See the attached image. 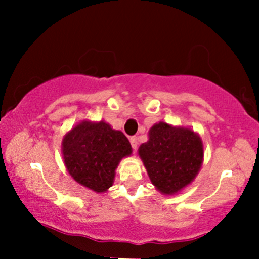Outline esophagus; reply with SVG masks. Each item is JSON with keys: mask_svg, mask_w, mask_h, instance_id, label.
I'll return each mask as SVG.
<instances>
[{"mask_svg": "<svg viewBox=\"0 0 259 259\" xmlns=\"http://www.w3.org/2000/svg\"><path fill=\"white\" fill-rule=\"evenodd\" d=\"M130 144H132V147L134 150H136V148H138V138H136V136H132V138H130Z\"/></svg>", "mask_w": 259, "mask_h": 259, "instance_id": "1", "label": "esophagus"}]
</instances>
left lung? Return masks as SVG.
Listing matches in <instances>:
<instances>
[{
    "label": "left lung",
    "mask_w": 259,
    "mask_h": 259,
    "mask_svg": "<svg viewBox=\"0 0 259 259\" xmlns=\"http://www.w3.org/2000/svg\"><path fill=\"white\" fill-rule=\"evenodd\" d=\"M148 138L140 146L139 154L157 190L173 195L189 185L203 160L200 136L190 129L160 121L151 127Z\"/></svg>",
    "instance_id": "8db88e82"
}]
</instances>
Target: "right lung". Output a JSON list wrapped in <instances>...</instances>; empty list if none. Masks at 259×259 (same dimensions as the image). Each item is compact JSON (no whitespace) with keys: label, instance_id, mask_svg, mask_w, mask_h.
<instances>
[{"label":"right lung","instance_id":"right-lung-1","mask_svg":"<svg viewBox=\"0 0 259 259\" xmlns=\"http://www.w3.org/2000/svg\"><path fill=\"white\" fill-rule=\"evenodd\" d=\"M62 150L74 180L96 192L112 186L118 163L132 154L126 136L105 121L78 124L64 136Z\"/></svg>","mask_w":259,"mask_h":259}]
</instances>
